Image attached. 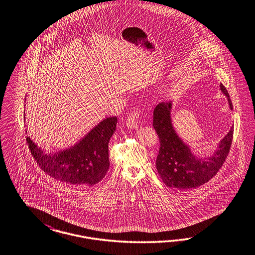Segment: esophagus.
<instances>
[{"instance_id": "34e87169", "label": "esophagus", "mask_w": 255, "mask_h": 255, "mask_svg": "<svg viewBox=\"0 0 255 255\" xmlns=\"http://www.w3.org/2000/svg\"><path fill=\"white\" fill-rule=\"evenodd\" d=\"M141 115V110L136 108L128 113V119H127V126L130 128H137L139 126V119Z\"/></svg>"}]
</instances>
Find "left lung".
Returning a JSON list of instances; mask_svg holds the SVG:
<instances>
[{
  "mask_svg": "<svg viewBox=\"0 0 255 255\" xmlns=\"http://www.w3.org/2000/svg\"><path fill=\"white\" fill-rule=\"evenodd\" d=\"M231 110L233 103L227 89L220 85ZM171 102H162L153 111V128L160 141L156 168L160 177L169 188H192L209 182L219 171L233 143V127L223 138L218 149L211 157L200 159L178 136L171 123Z\"/></svg>",
  "mask_w": 255,
  "mask_h": 255,
  "instance_id": "obj_1",
  "label": "left lung"
}]
</instances>
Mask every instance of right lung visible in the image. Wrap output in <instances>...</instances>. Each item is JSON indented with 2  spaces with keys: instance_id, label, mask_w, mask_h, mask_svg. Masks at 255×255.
I'll use <instances>...</instances> for the list:
<instances>
[{
  "instance_id": "1",
  "label": "right lung",
  "mask_w": 255,
  "mask_h": 255,
  "mask_svg": "<svg viewBox=\"0 0 255 255\" xmlns=\"http://www.w3.org/2000/svg\"><path fill=\"white\" fill-rule=\"evenodd\" d=\"M116 124V116L106 118L74 146L54 154H45L28 136L26 142L35 161L49 176L71 185L92 186L110 168L109 142Z\"/></svg>"
}]
</instances>
